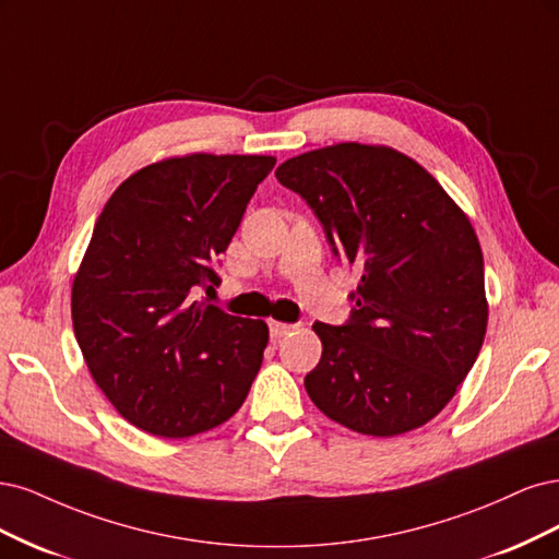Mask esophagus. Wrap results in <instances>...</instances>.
I'll return each mask as SVG.
<instances>
[{
	"mask_svg": "<svg viewBox=\"0 0 559 559\" xmlns=\"http://www.w3.org/2000/svg\"><path fill=\"white\" fill-rule=\"evenodd\" d=\"M293 330H295V328L287 325V322H278V320L269 322V332H272L274 338H281V336H285V334H290Z\"/></svg>",
	"mask_w": 559,
	"mask_h": 559,
	"instance_id": "esophagus-1",
	"label": "esophagus"
}]
</instances>
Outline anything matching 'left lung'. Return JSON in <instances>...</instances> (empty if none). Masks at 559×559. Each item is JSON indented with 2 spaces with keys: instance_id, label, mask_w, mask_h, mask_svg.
<instances>
[{
  "instance_id": "obj_1",
  "label": "left lung",
  "mask_w": 559,
  "mask_h": 559,
  "mask_svg": "<svg viewBox=\"0 0 559 559\" xmlns=\"http://www.w3.org/2000/svg\"><path fill=\"white\" fill-rule=\"evenodd\" d=\"M276 178L301 194L359 272L346 325L316 322L311 402L359 435L397 437L455 397L488 328L483 253L435 176L390 146L336 143L285 159Z\"/></svg>"
}]
</instances>
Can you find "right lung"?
<instances>
[{"label": "right lung", "instance_id": "1", "mask_svg": "<svg viewBox=\"0 0 559 559\" xmlns=\"http://www.w3.org/2000/svg\"><path fill=\"white\" fill-rule=\"evenodd\" d=\"M272 155L190 153L116 188L71 285V320L95 383L120 416L186 439L237 413L269 344L264 320L194 301L221 285L215 262Z\"/></svg>", "mask_w": 559, "mask_h": 559}]
</instances>
